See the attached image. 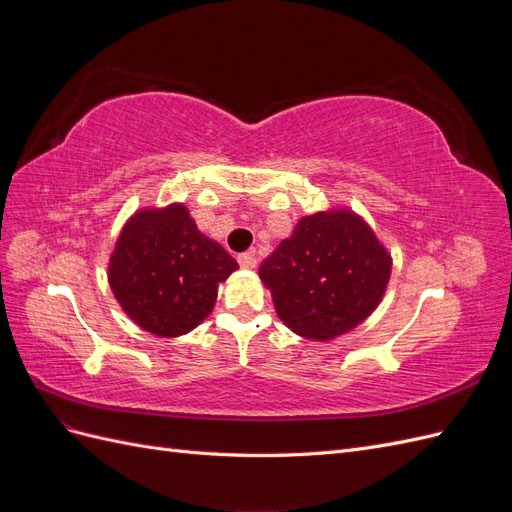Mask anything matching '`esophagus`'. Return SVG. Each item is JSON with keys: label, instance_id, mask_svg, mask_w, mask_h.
I'll return each instance as SVG.
<instances>
[{"label": "esophagus", "instance_id": "1", "mask_svg": "<svg viewBox=\"0 0 512 512\" xmlns=\"http://www.w3.org/2000/svg\"><path fill=\"white\" fill-rule=\"evenodd\" d=\"M239 265L243 267V269H254L256 267V254L254 252H243V254H239Z\"/></svg>", "mask_w": 512, "mask_h": 512}]
</instances>
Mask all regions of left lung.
<instances>
[{"instance_id":"1","label":"left lung","mask_w":512,"mask_h":512,"mask_svg":"<svg viewBox=\"0 0 512 512\" xmlns=\"http://www.w3.org/2000/svg\"><path fill=\"white\" fill-rule=\"evenodd\" d=\"M258 273L286 327L322 342L374 312L389 284L391 256L359 215L335 209L301 218Z\"/></svg>"}]
</instances>
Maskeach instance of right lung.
<instances>
[{
  "mask_svg": "<svg viewBox=\"0 0 512 512\" xmlns=\"http://www.w3.org/2000/svg\"><path fill=\"white\" fill-rule=\"evenodd\" d=\"M239 269L220 243L205 237L183 205L132 215L117 239L108 282L138 327L177 337L203 322L218 284Z\"/></svg>",
  "mask_w": 512,
  "mask_h": 512,
  "instance_id": "obj_1",
  "label": "right lung"
}]
</instances>
